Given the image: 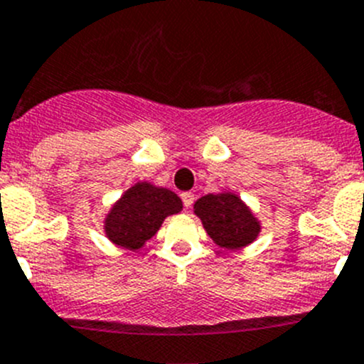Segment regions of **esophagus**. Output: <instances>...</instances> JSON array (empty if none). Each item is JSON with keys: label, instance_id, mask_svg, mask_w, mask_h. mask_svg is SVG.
<instances>
[{"label": "esophagus", "instance_id": "34e87169", "mask_svg": "<svg viewBox=\"0 0 364 364\" xmlns=\"http://www.w3.org/2000/svg\"><path fill=\"white\" fill-rule=\"evenodd\" d=\"M193 199H196V197H193V193H192V192H183V193H181L183 206H185L186 210H188V208L192 206V204H193Z\"/></svg>", "mask_w": 364, "mask_h": 364}]
</instances>
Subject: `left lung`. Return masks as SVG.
I'll list each match as a JSON object with an SVG mask.
<instances>
[{"instance_id": "1", "label": "left lung", "mask_w": 364, "mask_h": 364, "mask_svg": "<svg viewBox=\"0 0 364 364\" xmlns=\"http://www.w3.org/2000/svg\"><path fill=\"white\" fill-rule=\"evenodd\" d=\"M210 238L218 247L235 250L245 247L259 235V222L235 193H208L193 204Z\"/></svg>"}]
</instances>
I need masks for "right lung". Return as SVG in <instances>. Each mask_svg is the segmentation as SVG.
Returning <instances> with one entry per match:
<instances>
[{"instance_id": "add662e5", "label": "right lung", "mask_w": 364, "mask_h": 364, "mask_svg": "<svg viewBox=\"0 0 364 364\" xmlns=\"http://www.w3.org/2000/svg\"><path fill=\"white\" fill-rule=\"evenodd\" d=\"M181 210L183 203L174 192L146 181L136 183L107 215L105 231L115 245L135 250L156 235L165 217Z\"/></svg>"}]
</instances>
